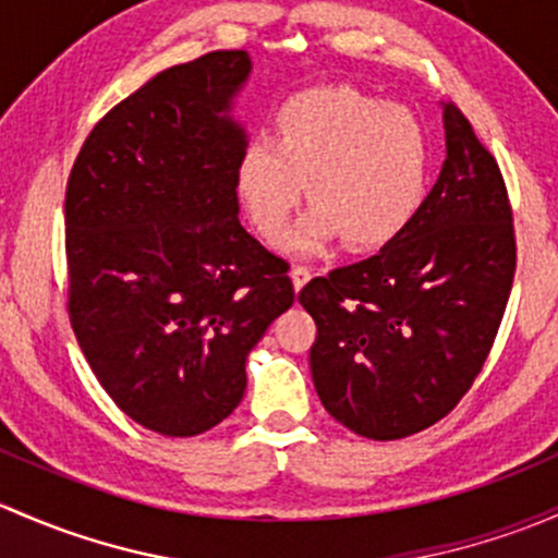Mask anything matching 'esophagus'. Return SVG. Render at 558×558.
<instances>
[{
  "label": "esophagus",
  "instance_id": "34e87169",
  "mask_svg": "<svg viewBox=\"0 0 558 558\" xmlns=\"http://www.w3.org/2000/svg\"><path fill=\"white\" fill-rule=\"evenodd\" d=\"M313 278V272H310L307 267H294L291 269V280H294V289L302 291V286L307 283V280Z\"/></svg>",
  "mask_w": 558,
  "mask_h": 558
}]
</instances>
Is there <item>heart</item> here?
I'll use <instances>...</instances> for the list:
<instances>
[{
    "mask_svg": "<svg viewBox=\"0 0 558 558\" xmlns=\"http://www.w3.org/2000/svg\"><path fill=\"white\" fill-rule=\"evenodd\" d=\"M430 179V141L414 111L355 87H313L291 96L275 117V141L251 138L234 186L251 225L278 238L302 181L315 205L286 234L291 254H315L333 234L348 248H377L417 216Z\"/></svg>",
    "mask_w": 558,
    "mask_h": 558,
    "instance_id": "1",
    "label": "heart"
}]
</instances>
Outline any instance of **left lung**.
<instances>
[{
	"mask_svg": "<svg viewBox=\"0 0 558 558\" xmlns=\"http://www.w3.org/2000/svg\"><path fill=\"white\" fill-rule=\"evenodd\" d=\"M447 160L417 216L368 259L299 291L318 337L310 372L348 430L396 441L447 417L489 355L515 272L495 157L444 104Z\"/></svg>",
	"mask_w": 558,
	"mask_h": 558,
	"instance_id": "obj_1",
	"label": "left lung"
}]
</instances>
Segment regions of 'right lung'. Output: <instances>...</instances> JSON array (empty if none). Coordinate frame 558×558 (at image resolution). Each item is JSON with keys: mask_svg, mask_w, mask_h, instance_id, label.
I'll return each mask as SVG.
<instances>
[{"mask_svg": "<svg viewBox=\"0 0 558 558\" xmlns=\"http://www.w3.org/2000/svg\"><path fill=\"white\" fill-rule=\"evenodd\" d=\"M245 50L166 69L82 144L66 184L69 318L111 401L160 436L210 430L294 304L289 264L243 230L232 117Z\"/></svg>", "mask_w": 558, "mask_h": 558, "instance_id": "1", "label": "right lung"}]
</instances>
